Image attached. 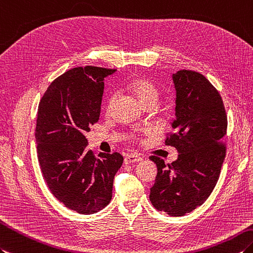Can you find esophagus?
Here are the masks:
<instances>
[{
  "label": "esophagus",
  "instance_id": "34e87169",
  "mask_svg": "<svg viewBox=\"0 0 253 253\" xmlns=\"http://www.w3.org/2000/svg\"><path fill=\"white\" fill-rule=\"evenodd\" d=\"M141 161H142V157H140L139 155H134V154L127 155L124 160L126 165H128V164H132V163H138Z\"/></svg>",
  "mask_w": 253,
  "mask_h": 253
}]
</instances>
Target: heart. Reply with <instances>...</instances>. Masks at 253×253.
<instances>
[{
    "mask_svg": "<svg viewBox=\"0 0 253 253\" xmlns=\"http://www.w3.org/2000/svg\"><path fill=\"white\" fill-rule=\"evenodd\" d=\"M129 89L131 90L134 96L137 97L139 102L145 105L148 103H156L158 98V90L156 86L145 79H136L129 84ZM114 101V97H111L109 100L108 109L110 110L111 105Z\"/></svg>",
    "mask_w": 253,
    "mask_h": 253,
    "instance_id": "1",
    "label": "heart"
}]
</instances>
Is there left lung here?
I'll return each instance as SVG.
<instances>
[{
    "label": "left lung",
    "instance_id": "left-lung-1",
    "mask_svg": "<svg viewBox=\"0 0 253 253\" xmlns=\"http://www.w3.org/2000/svg\"><path fill=\"white\" fill-rule=\"evenodd\" d=\"M175 120L165 143L178 151L177 161L157 166L150 201L160 211L182 216L201 206L212 193L225 157L227 116L219 91L198 72L180 70L172 74Z\"/></svg>",
    "mask_w": 253,
    "mask_h": 253
}]
</instances>
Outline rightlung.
Returning <instances> with one entry per match:
<instances>
[{
  "label": "right lung",
  "instance_id": "add662e5",
  "mask_svg": "<svg viewBox=\"0 0 253 253\" xmlns=\"http://www.w3.org/2000/svg\"><path fill=\"white\" fill-rule=\"evenodd\" d=\"M114 72L91 66L69 70L51 82L39 104L35 141L43 178L58 201L82 214L108 206L124 161L117 152L96 157L84 136L99 120L104 78Z\"/></svg>",
  "mask_w": 253,
  "mask_h": 253
}]
</instances>
